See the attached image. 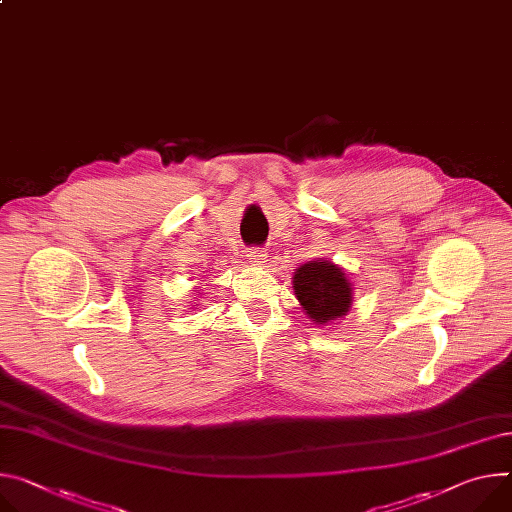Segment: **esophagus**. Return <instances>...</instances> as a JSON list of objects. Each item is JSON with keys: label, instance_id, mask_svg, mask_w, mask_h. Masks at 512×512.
<instances>
[{"label": "esophagus", "instance_id": "esophagus-1", "mask_svg": "<svg viewBox=\"0 0 512 512\" xmlns=\"http://www.w3.org/2000/svg\"><path fill=\"white\" fill-rule=\"evenodd\" d=\"M247 259L253 263V265H265V261H267V251H263V249H249L247 251Z\"/></svg>", "mask_w": 512, "mask_h": 512}]
</instances>
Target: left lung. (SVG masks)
I'll use <instances>...</instances> for the list:
<instances>
[{"instance_id": "obj_1", "label": "left lung", "mask_w": 512, "mask_h": 512, "mask_svg": "<svg viewBox=\"0 0 512 512\" xmlns=\"http://www.w3.org/2000/svg\"><path fill=\"white\" fill-rule=\"evenodd\" d=\"M292 284L300 306L316 324L341 320L351 308V282L345 271L331 261L316 259L300 265Z\"/></svg>"}]
</instances>
